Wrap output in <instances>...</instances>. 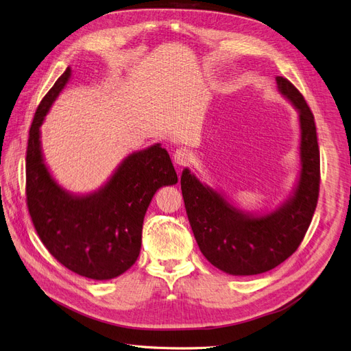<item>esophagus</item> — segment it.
<instances>
[{"instance_id":"34e87169","label":"esophagus","mask_w":351,"mask_h":351,"mask_svg":"<svg viewBox=\"0 0 351 351\" xmlns=\"http://www.w3.org/2000/svg\"><path fill=\"white\" fill-rule=\"evenodd\" d=\"M173 160H175V163L179 165V166L188 165L189 160H191V152H189L188 149H185V147L176 149L175 153H173Z\"/></svg>"}]
</instances>
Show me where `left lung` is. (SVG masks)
I'll list each match as a JSON object with an SVG mask.
<instances>
[{"label": "left lung", "instance_id": "1", "mask_svg": "<svg viewBox=\"0 0 351 351\" xmlns=\"http://www.w3.org/2000/svg\"><path fill=\"white\" fill-rule=\"evenodd\" d=\"M280 93L300 111L301 176L293 197L279 210L252 217L230 205L185 169L180 178L193 236L208 262L230 275H258L279 266L302 243L319 195V147L314 114L287 77L278 76Z\"/></svg>", "mask_w": 351, "mask_h": 351}]
</instances>
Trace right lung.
<instances>
[{
  "instance_id": "add662e5",
  "label": "right lung",
  "mask_w": 351,
  "mask_h": 351,
  "mask_svg": "<svg viewBox=\"0 0 351 351\" xmlns=\"http://www.w3.org/2000/svg\"><path fill=\"white\" fill-rule=\"evenodd\" d=\"M71 68L38 104L25 156V201L45 247L64 267L89 279H112L132 267L140 253L143 219L160 186L178 182L160 145L130 154L110 182L95 193L73 197L50 176L40 150V125L68 84Z\"/></svg>"
}]
</instances>
